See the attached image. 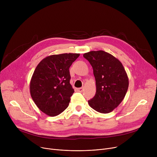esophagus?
Wrapping results in <instances>:
<instances>
[{"mask_svg":"<svg viewBox=\"0 0 157 157\" xmlns=\"http://www.w3.org/2000/svg\"><path fill=\"white\" fill-rule=\"evenodd\" d=\"M77 90H78V92H83V87L79 88H78Z\"/></svg>","mask_w":157,"mask_h":157,"instance_id":"34e87169","label":"esophagus"}]
</instances>
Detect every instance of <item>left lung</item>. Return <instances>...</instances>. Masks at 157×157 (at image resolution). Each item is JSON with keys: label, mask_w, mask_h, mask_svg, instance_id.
<instances>
[{"label": "left lung", "mask_w": 157, "mask_h": 157, "mask_svg": "<svg viewBox=\"0 0 157 157\" xmlns=\"http://www.w3.org/2000/svg\"><path fill=\"white\" fill-rule=\"evenodd\" d=\"M91 64L95 79L96 94L88 104L101 113H109L124 98L128 78L121 62L105 52L92 51L83 55Z\"/></svg>", "instance_id": "left-lung-1"}]
</instances>
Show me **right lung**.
Returning <instances> with one entry per match:
<instances>
[{
  "label": "right lung",
  "instance_id": "obj_1",
  "mask_svg": "<svg viewBox=\"0 0 157 157\" xmlns=\"http://www.w3.org/2000/svg\"><path fill=\"white\" fill-rule=\"evenodd\" d=\"M79 53L48 56L36 67L30 83V92L38 108L55 117L67 108L74 90L70 84L69 67Z\"/></svg>",
  "mask_w": 157,
  "mask_h": 157
}]
</instances>
